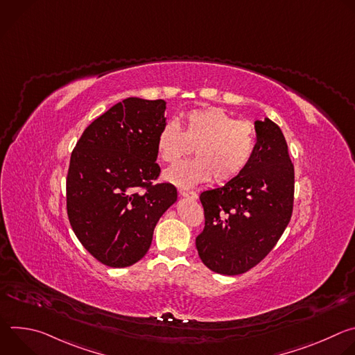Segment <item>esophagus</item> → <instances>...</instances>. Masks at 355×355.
Wrapping results in <instances>:
<instances>
[{"label": "esophagus", "instance_id": "esophagus-1", "mask_svg": "<svg viewBox=\"0 0 355 355\" xmlns=\"http://www.w3.org/2000/svg\"><path fill=\"white\" fill-rule=\"evenodd\" d=\"M178 192H180V195H181V196H184V198H189V199H196V198H198V193H196V192H193V191L180 189Z\"/></svg>", "mask_w": 355, "mask_h": 355}]
</instances>
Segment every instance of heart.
Segmentation results:
<instances>
[{
	"label": "heart",
	"instance_id": "heart-1",
	"mask_svg": "<svg viewBox=\"0 0 355 355\" xmlns=\"http://www.w3.org/2000/svg\"><path fill=\"white\" fill-rule=\"evenodd\" d=\"M193 146L195 159L178 163L164 173V180L193 187L215 175L226 182L240 175L254 155L256 130L247 121L234 119L222 108L208 107L187 112L184 128L167 122L156 137L157 156L175 163Z\"/></svg>",
	"mask_w": 355,
	"mask_h": 355
}]
</instances>
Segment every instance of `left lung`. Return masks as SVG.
Segmentation results:
<instances>
[{
  "label": "left lung",
  "instance_id": "left-lung-1",
  "mask_svg": "<svg viewBox=\"0 0 355 355\" xmlns=\"http://www.w3.org/2000/svg\"><path fill=\"white\" fill-rule=\"evenodd\" d=\"M257 141L245 170L199 199L205 227L196 237L198 254L209 270L239 275L257 266L286 229L293 209L295 171L277 123L254 122Z\"/></svg>",
  "mask_w": 355,
  "mask_h": 355
}]
</instances>
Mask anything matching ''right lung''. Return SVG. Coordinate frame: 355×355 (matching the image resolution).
I'll return each mask as SVG.
<instances>
[{
  "instance_id": "1",
  "label": "right lung",
  "mask_w": 355,
  "mask_h": 355,
  "mask_svg": "<svg viewBox=\"0 0 355 355\" xmlns=\"http://www.w3.org/2000/svg\"><path fill=\"white\" fill-rule=\"evenodd\" d=\"M166 101L130 96L98 116L77 141L67 173V215L89 254L112 268L144 257L163 214L177 200L160 175L156 137Z\"/></svg>"
}]
</instances>
